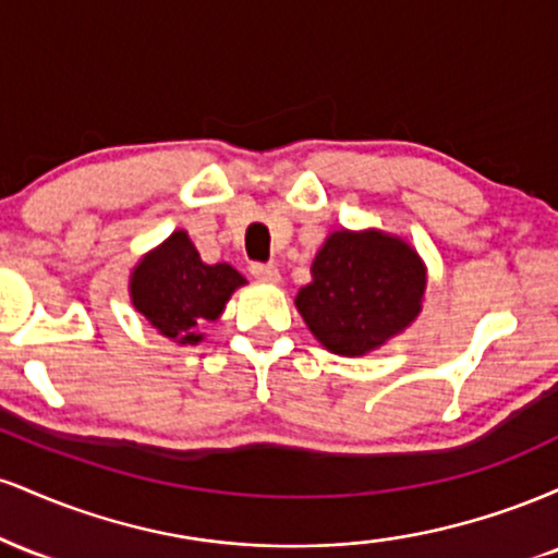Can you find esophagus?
Listing matches in <instances>:
<instances>
[{
	"label": "esophagus",
	"mask_w": 558,
	"mask_h": 558,
	"mask_svg": "<svg viewBox=\"0 0 558 558\" xmlns=\"http://www.w3.org/2000/svg\"><path fill=\"white\" fill-rule=\"evenodd\" d=\"M248 272H252V278L259 280V283H278V280H280L278 267L262 265V262H254V265L248 267Z\"/></svg>",
	"instance_id": "esophagus-1"
}]
</instances>
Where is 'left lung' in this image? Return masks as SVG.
<instances>
[{
  "label": "left lung",
  "mask_w": 558,
  "mask_h": 558,
  "mask_svg": "<svg viewBox=\"0 0 558 558\" xmlns=\"http://www.w3.org/2000/svg\"><path fill=\"white\" fill-rule=\"evenodd\" d=\"M425 267L412 246L386 233L336 230L312 265L296 310L332 354L360 356L420 315Z\"/></svg>",
  "instance_id": "obj_1"
}]
</instances>
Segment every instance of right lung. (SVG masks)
I'll use <instances>...</instances> for the list:
<instances>
[{"label":"right lung","instance_id":"right-lung-1","mask_svg":"<svg viewBox=\"0 0 558 558\" xmlns=\"http://www.w3.org/2000/svg\"><path fill=\"white\" fill-rule=\"evenodd\" d=\"M243 283V275L226 262L204 265L189 235L175 230L136 267L131 296L162 336L178 343H198V325L220 317L230 293Z\"/></svg>","mask_w":558,"mask_h":558}]
</instances>
